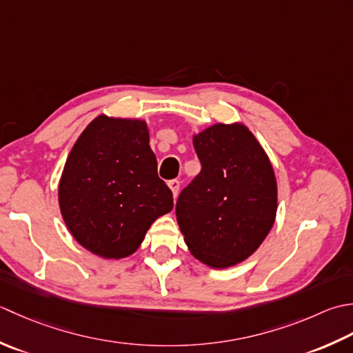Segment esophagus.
<instances>
[{"label":"esophagus","mask_w":353,"mask_h":353,"mask_svg":"<svg viewBox=\"0 0 353 353\" xmlns=\"http://www.w3.org/2000/svg\"><path fill=\"white\" fill-rule=\"evenodd\" d=\"M169 187L172 190V195H174V198H176L178 192H179V181H178V179H172V181H169Z\"/></svg>","instance_id":"esophagus-1"}]
</instances>
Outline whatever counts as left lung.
I'll return each instance as SVG.
<instances>
[{
  "label": "left lung",
  "instance_id": "obj_1",
  "mask_svg": "<svg viewBox=\"0 0 353 353\" xmlns=\"http://www.w3.org/2000/svg\"><path fill=\"white\" fill-rule=\"evenodd\" d=\"M199 175L176 201V221L192 256L214 270L234 267L262 245L277 214V179L250 129L214 123L193 134Z\"/></svg>",
  "mask_w": 353,
  "mask_h": 353
}]
</instances>
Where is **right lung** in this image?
Masks as SVG:
<instances>
[{
  "label": "right lung",
  "mask_w": 353,
  "mask_h": 353,
  "mask_svg": "<svg viewBox=\"0 0 353 353\" xmlns=\"http://www.w3.org/2000/svg\"><path fill=\"white\" fill-rule=\"evenodd\" d=\"M57 201L79 245L108 261L134 254L155 219L174 208L157 175L146 120H92L67 157Z\"/></svg>",
  "instance_id": "1"
}]
</instances>
